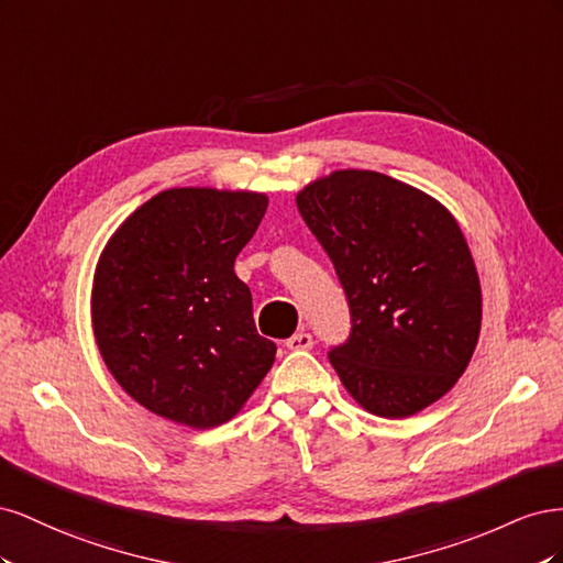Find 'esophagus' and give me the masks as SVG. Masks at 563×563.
<instances>
[{"mask_svg":"<svg viewBox=\"0 0 563 563\" xmlns=\"http://www.w3.org/2000/svg\"><path fill=\"white\" fill-rule=\"evenodd\" d=\"M312 345H314L312 335H310V333H305V331H300V333H296V335H291V338L286 340V347H288V350H294V352L312 350Z\"/></svg>","mask_w":563,"mask_h":563,"instance_id":"1","label":"esophagus"}]
</instances>
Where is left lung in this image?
<instances>
[{
	"label": "left lung",
	"mask_w": 563,
	"mask_h": 563,
	"mask_svg": "<svg viewBox=\"0 0 563 563\" xmlns=\"http://www.w3.org/2000/svg\"><path fill=\"white\" fill-rule=\"evenodd\" d=\"M333 261L352 333L329 360L350 397L408 418L463 376L482 331V284L453 213L418 187L338 168L296 195Z\"/></svg>",
	"instance_id": "1"
}]
</instances>
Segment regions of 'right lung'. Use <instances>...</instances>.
<instances>
[{"label":"right lung","mask_w":563,"mask_h":563,"mask_svg":"<svg viewBox=\"0 0 563 563\" xmlns=\"http://www.w3.org/2000/svg\"><path fill=\"white\" fill-rule=\"evenodd\" d=\"M267 195L168 187L108 240L93 272L91 327L126 395L192 430L242 411L275 364L234 258L258 230Z\"/></svg>","instance_id":"obj_1"}]
</instances>
